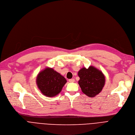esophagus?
I'll use <instances>...</instances> for the list:
<instances>
[{
  "label": "esophagus",
  "mask_w": 135,
  "mask_h": 135,
  "mask_svg": "<svg viewBox=\"0 0 135 135\" xmlns=\"http://www.w3.org/2000/svg\"><path fill=\"white\" fill-rule=\"evenodd\" d=\"M69 82H70V83H72V82H75V80L74 79H69Z\"/></svg>",
  "instance_id": "1"
}]
</instances>
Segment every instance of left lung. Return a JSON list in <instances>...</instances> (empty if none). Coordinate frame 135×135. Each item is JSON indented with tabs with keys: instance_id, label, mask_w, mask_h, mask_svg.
<instances>
[{
	"instance_id": "1",
	"label": "left lung",
	"mask_w": 135,
	"mask_h": 135,
	"mask_svg": "<svg viewBox=\"0 0 135 135\" xmlns=\"http://www.w3.org/2000/svg\"><path fill=\"white\" fill-rule=\"evenodd\" d=\"M80 77L79 84L83 93L89 97H93L102 90L105 83V77L102 71L90 66L82 68L78 72Z\"/></svg>"
}]
</instances>
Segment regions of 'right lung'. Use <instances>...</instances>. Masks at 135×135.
Returning <instances> with one entry per match:
<instances>
[{
  "label": "right lung",
  "mask_w": 135,
  "mask_h": 135,
  "mask_svg": "<svg viewBox=\"0 0 135 135\" xmlns=\"http://www.w3.org/2000/svg\"><path fill=\"white\" fill-rule=\"evenodd\" d=\"M67 80L53 68L47 67L38 74L36 84L41 92L47 97H54L62 90Z\"/></svg>",
  "instance_id": "add662e5"
}]
</instances>
